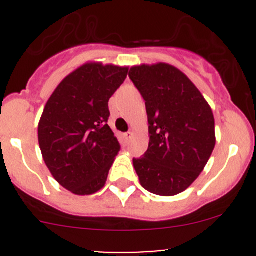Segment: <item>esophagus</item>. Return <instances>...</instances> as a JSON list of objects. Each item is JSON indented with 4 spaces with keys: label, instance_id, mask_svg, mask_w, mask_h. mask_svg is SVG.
<instances>
[{
    "label": "esophagus",
    "instance_id": "1",
    "mask_svg": "<svg viewBox=\"0 0 256 256\" xmlns=\"http://www.w3.org/2000/svg\"><path fill=\"white\" fill-rule=\"evenodd\" d=\"M131 136H132V132L124 134V140H125L126 142H128V140H130V138H131Z\"/></svg>",
    "mask_w": 256,
    "mask_h": 256
}]
</instances>
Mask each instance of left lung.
<instances>
[{
	"instance_id": "1",
	"label": "left lung",
	"mask_w": 256,
	"mask_h": 256,
	"mask_svg": "<svg viewBox=\"0 0 256 256\" xmlns=\"http://www.w3.org/2000/svg\"><path fill=\"white\" fill-rule=\"evenodd\" d=\"M128 76L142 95L150 142L134 158L141 186L157 196L187 190L204 170L216 146L214 116L200 90L176 66H132Z\"/></svg>"
}]
</instances>
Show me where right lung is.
<instances>
[{"label":"right lung","mask_w":256,"mask_h":256,"mask_svg":"<svg viewBox=\"0 0 256 256\" xmlns=\"http://www.w3.org/2000/svg\"><path fill=\"white\" fill-rule=\"evenodd\" d=\"M128 72V66L86 63L62 80L46 104L38 125L43 160L74 194H92L106 183L121 148L108 125L109 99Z\"/></svg>","instance_id":"right-lung-1"}]
</instances>
